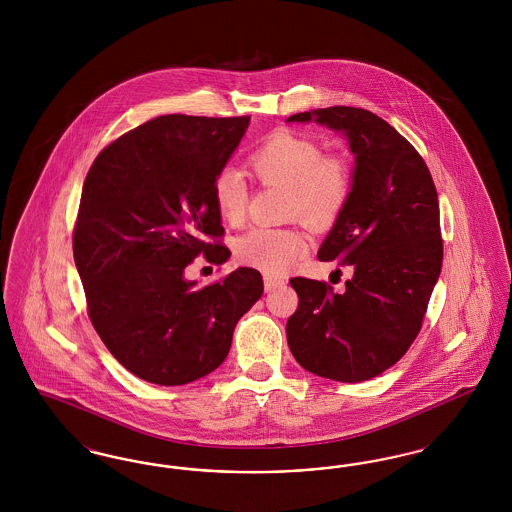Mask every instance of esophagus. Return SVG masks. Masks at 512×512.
Here are the masks:
<instances>
[{"mask_svg": "<svg viewBox=\"0 0 512 512\" xmlns=\"http://www.w3.org/2000/svg\"><path fill=\"white\" fill-rule=\"evenodd\" d=\"M263 282H265V290H267V292H272V290H276V288H282V286L286 284V280H284V278H280V276H272V274H265Z\"/></svg>", "mask_w": 512, "mask_h": 512, "instance_id": "34e87169", "label": "esophagus"}]
</instances>
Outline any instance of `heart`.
<instances>
[{
  "label": "heart",
  "mask_w": 512,
  "mask_h": 512,
  "mask_svg": "<svg viewBox=\"0 0 512 512\" xmlns=\"http://www.w3.org/2000/svg\"><path fill=\"white\" fill-rule=\"evenodd\" d=\"M253 174L265 184L288 188V213L301 215L315 226L338 219L353 192L351 163L338 153H326L313 138L276 132L249 157ZM213 201L220 219L242 222L247 188L238 171L224 169L213 182ZM311 247V238L297 226L253 228L236 242V257L265 272L292 267Z\"/></svg>",
  "instance_id": "1"
}]
</instances>
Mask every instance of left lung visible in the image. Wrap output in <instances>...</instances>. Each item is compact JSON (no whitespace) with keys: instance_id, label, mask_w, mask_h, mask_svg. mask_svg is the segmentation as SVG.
<instances>
[{"instance_id":"left-lung-1","label":"left lung","mask_w":512,"mask_h":512,"mask_svg":"<svg viewBox=\"0 0 512 512\" xmlns=\"http://www.w3.org/2000/svg\"><path fill=\"white\" fill-rule=\"evenodd\" d=\"M315 117L341 132L355 155L353 192L318 249L353 268L345 292L292 278L299 297L286 336L295 361L336 382H365L395 365L422 328L443 261L438 192L424 159L393 126L359 107Z\"/></svg>"}]
</instances>
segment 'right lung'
<instances>
[{"instance_id": "1", "label": "right lung", "mask_w": 512, "mask_h": 512, "mask_svg": "<svg viewBox=\"0 0 512 512\" xmlns=\"http://www.w3.org/2000/svg\"><path fill=\"white\" fill-rule=\"evenodd\" d=\"M247 126L249 117L163 115L103 147L84 180L73 253L88 317L111 355L151 384L182 386L219 368L263 295L255 268L203 288L184 278L199 255L230 257L213 182Z\"/></svg>"}]
</instances>
